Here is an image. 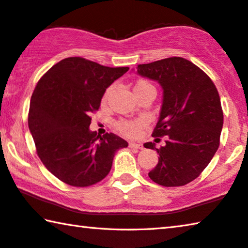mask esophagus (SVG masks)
Instances as JSON below:
<instances>
[{
	"label": "esophagus",
	"instance_id": "34e87169",
	"mask_svg": "<svg viewBox=\"0 0 248 248\" xmlns=\"http://www.w3.org/2000/svg\"><path fill=\"white\" fill-rule=\"evenodd\" d=\"M129 147L135 148V149H143V145L141 143H136V142H129Z\"/></svg>",
	"mask_w": 248,
	"mask_h": 248
}]
</instances>
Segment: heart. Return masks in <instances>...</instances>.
Instances as JSON below:
<instances>
[{"mask_svg": "<svg viewBox=\"0 0 248 248\" xmlns=\"http://www.w3.org/2000/svg\"><path fill=\"white\" fill-rule=\"evenodd\" d=\"M147 86H152V85H150L149 82L144 80H141L139 82H137V85L135 86V89H140V88L147 87ZM110 92H111V88H108L107 92H106L105 98L108 97ZM141 125H142V121L120 120L119 123H117V129L125 136H137L140 130Z\"/></svg>", "mask_w": 248, "mask_h": 248, "instance_id": "1", "label": "heart"}]
</instances>
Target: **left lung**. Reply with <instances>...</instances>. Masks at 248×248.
<instances>
[{
  "mask_svg": "<svg viewBox=\"0 0 248 248\" xmlns=\"http://www.w3.org/2000/svg\"><path fill=\"white\" fill-rule=\"evenodd\" d=\"M137 74L158 81L163 90L152 136H167V141L160 149L152 142L143 144L160 155L149 178L163 186L187 184L201 174L218 149L223 110L217 89L202 69L182 57L138 65Z\"/></svg>",
  "mask_w": 248,
  "mask_h": 248,
  "instance_id": "8db88e82",
  "label": "left lung"
}]
</instances>
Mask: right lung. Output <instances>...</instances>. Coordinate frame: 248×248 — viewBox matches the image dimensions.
I'll return each instance as SVG.
<instances>
[{
	"label": "right lung",
	"instance_id": "right-lung-1",
	"mask_svg": "<svg viewBox=\"0 0 248 248\" xmlns=\"http://www.w3.org/2000/svg\"><path fill=\"white\" fill-rule=\"evenodd\" d=\"M129 67H107L81 57L57 62L38 80L30 104L29 128L43 164L73 186H93L110 172L128 142L113 133L89 129L110 85Z\"/></svg>",
	"mask_w": 248,
	"mask_h": 248
}]
</instances>
